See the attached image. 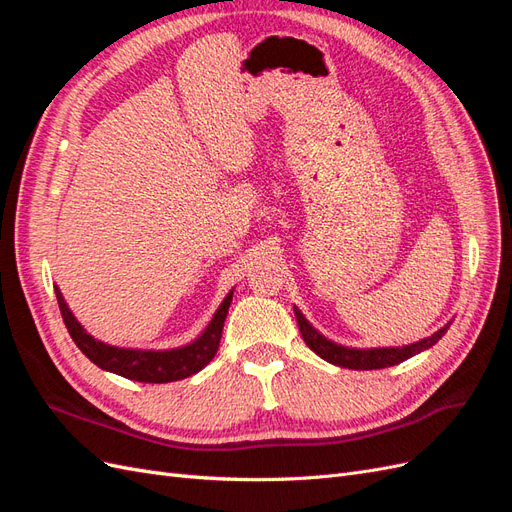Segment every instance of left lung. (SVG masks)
Returning <instances> with one entry per match:
<instances>
[{"instance_id": "8db88e82", "label": "left lung", "mask_w": 512, "mask_h": 512, "mask_svg": "<svg viewBox=\"0 0 512 512\" xmlns=\"http://www.w3.org/2000/svg\"><path fill=\"white\" fill-rule=\"evenodd\" d=\"M294 316H297L299 322V331L305 339V344L312 348L320 359L329 361L333 365L339 367H346V369H384V367H391V365H399L404 363L410 356L423 352L427 348H431L433 344L442 339V335L451 327V322L444 324L442 329H438L433 335L421 339V342H414L408 346H397V348H348L342 344H335L331 339H327L324 335H320L312 324L307 322V318L301 314L299 307H294Z\"/></svg>"}]
</instances>
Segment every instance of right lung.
Returning a JSON list of instances; mask_svg holds the SVG:
<instances>
[{
	"label": "right lung",
	"instance_id": "obj_1",
	"mask_svg": "<svg viewBox=\"0 0 512 512\" xmlns=\"http://www.w3.org/2000/svg\"><path fill=\"white\" fill-rule=\"evenodd\" d=\"M57 303L61 318H64L70 337L79 350L87 356L91 363H96L100 369L113 371L117 376H123L136 382H149V384H164L183 380L196 371L203 369L218 352L224 320L228 314V307L232 301V290L226 294V299L213 314L207 329L200 333L194 342L170 348V350H143V348H121L100 342L94 335H89L81 322L74 318L70 307L64 301V294L55 286Z\"/></svg>",
	"mask_w": 512,
	"mask_h": 512
}]
</instances>
